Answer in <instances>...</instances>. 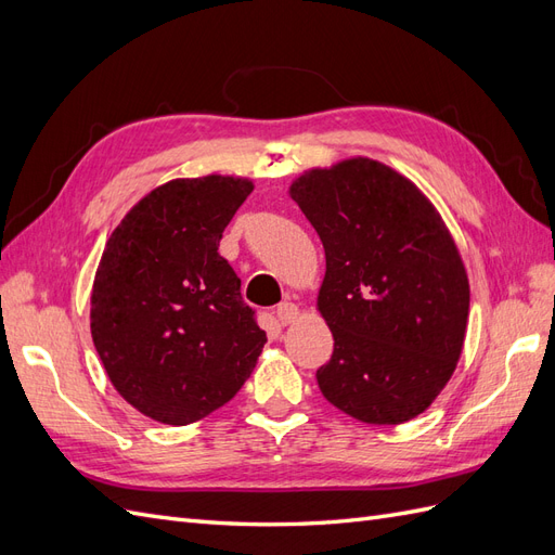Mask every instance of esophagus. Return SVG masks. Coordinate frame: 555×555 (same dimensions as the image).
Wrapping results in <instances>:
<instances>
[{"mask_svg":"<svg viewBox=\"0 0 555 555\" xmlns=\"http://www.w3.org/2000/svg\"><path fill=\"white\" fill-rule=\"evenodd\" d=\"M275 317H278V322L282 326H287V324H292L298 319V308L294 304H289V300H284V304H280L275 308Z\"/></svg>","mask_w":555,"mask_h":555,"instance_id":"esophagus-1","label":"esophagus"}]
</instances>
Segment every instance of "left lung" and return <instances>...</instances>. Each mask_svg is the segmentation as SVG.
<instances>
[{
	"label": "left lung",
	"mask_w": 555,
	"mask_h": 555,
	"mask_svg": "<svg viewBox=\"0 0 555 555\" xmlns=\"http://www.w3.org/2000/svg\"><path fill=\"white\" fill-rule=\"evenodd\" d=\"M326 251L317 306L333 357L317 371L324 398L363 424L422 414L453 375L469 284L442 217L389 166L347 159L289 190Z\"/></svg>",
	"instance_id": "obj_1"
}]
</instances>
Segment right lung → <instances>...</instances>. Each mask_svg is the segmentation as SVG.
Masks as SVG:
<instances>
[{
	"instance_id": "right-lung-1",
	"label": "right lung",
	"mask_w": 555,
	"mask_h": 555,
	"mask_svg": "<svg viewBox=\"0 0 555 555\" xmlns=\"http://www.w3.org/2000/svg\"><path fill=\"white\" fill-rule=\"evenodd\" d=\"M255 190L245 178L162 184L117 224L99 261L90 328L96 354L129 405L188 426L222 408L266 345L220 241Z\"/></svg>"
}]
</instances>
